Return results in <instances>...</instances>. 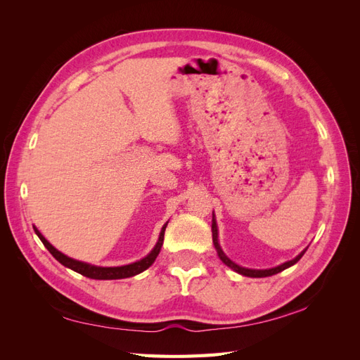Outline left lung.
<instances>
[{
	"instance_id": "obj_1",
	"label": "left lung",
	"mask_w": 360,
	"mask_h": 360,
	"mask_svg": "<svg viewBox=\"0 0 360 360\" xmlns=\"http://www.w3.org/2000/svg\"><path fill=\"white\" fill-rule=\"evenodd\" d=\"M212 234H213V245H214V248H216V250H217V255H219V258L222 259V263L226 264L228 267H231L234 271H237V274H240V275H243V276H249V278H266V276L276 275V274H279V271L291 267L292 264H296L297 261L303 257V254L307 252V249H308V248H307L304 250H302V252H300L296 258H292L291 261H287V263L281 264V266H278V267L264 269V270H255V269H246V267H242V266L236 264L234 261H231L230 258H228V257L224 254V250H222L219 242H217V225H216L214 214H213V221H212Z\"/></svg>"
}]
</instances>
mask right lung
I'll list each match as a JSON object with an SVG mask.
<instances>
[{
    "label": "right lung",
    "mask_w": 360,
    "mask_h": 360,
    "mask_svg": "<svg viewBox=\"0 0 360 360\" xmlns=\"http://www.w3.org/2000/svg\"><path fill=\"white\" fill-rule=\"evenodd\" d=\"M167 225L168 224H165V225L162 226V231L159 234V240H158L156 246L153 248V250H151V252L147 257L136 261V263L127 264V266H120V267H99V266L86 264V263H82V261L69 258V257H66L64 254H61L60 250H57L56 248H53L46 240V238L40 234V231L37 230L36 226H34V231L39 236L41 243L45 245V248L52 254V257L56 258L57 261H60L63 266H66V267H69V269H72L75 271H78V274H81V275H84L86 278H91V279H124V278H130V276H135V275L141 274V271L147 270L151 264L155 263V259L159 255L160 248L163 245V234H165Z\"/></svg>",
    "instance_id": "right-lung-1"
}]
</instances>
